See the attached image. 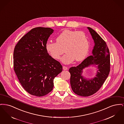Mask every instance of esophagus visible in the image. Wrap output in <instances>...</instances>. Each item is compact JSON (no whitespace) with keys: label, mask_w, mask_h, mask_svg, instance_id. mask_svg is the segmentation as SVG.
<instances>
[{"label":"esophagus","mask_w":124,"mask_h":124,"mask_svg":"<svg viewBox=\"0 0 124 124\" xmlns=\"http://www.w3.org/2000/svg\"><path fill=\"white\" fill-rule=\"evenodd\" d=\"M63 69L64 70H67L68 69V68L66 66H63Z\"/></svg>","instance_id":"obj_1"}]
</instances>
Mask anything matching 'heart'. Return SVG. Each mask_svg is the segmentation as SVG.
I'll list each match as a JSON object with an SVG mask.
<instances>
[{
    "label": "heart",
    "instance_id": "b5f03b06",
    "mask_svg": "<svg viewBox=\"0 0 124 124\" xmlns=\"http://www.w3.org/2000/svg\"><path fill=\"white\" fill-rule=\"evenodd\" d=\"M46 48L55 59H59L65 51L66 53L61 60L65 64H69L75 59L79 61L85 59L88 53L89 41L85 32L65 30L58 36L56 42L47 41Z\"/></svg>",
    "mask_w": 124,
    "mask_h": 124
}]
</instances>
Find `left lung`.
<instances>
[{"mask_svg": "<svg viewBox=\"0 0 124 124\" xmlns=\"http://www.w3.org/2000/svg\"><path fill=\"white\" fill-rule=\"evenodd\" d=\"M87 28L94 41L93 55L84 59L76 67H71L70 84L73 92L83 97L92 95L98 92L106 80L110 71V52L106 42L94 30ZM91 64L98 65L96 77L87 80L82 75V69Z\"/></svg>", "mask_w": 124, "mask_h": 124, "instance_id": "8db88e82", "label": "left lung"}]
</instances>
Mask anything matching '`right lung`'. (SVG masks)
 <instances>
[{
    "instance_id": "add662e5",
    "label": "right lung",
    "mask_w": 124,
    "mask_h": 124,
    "mask_svg": "<svg viewBox=\"0 0 124 124\" xmlns=\"http://www.w3.org/2000/svg\"><path fill=\"white\" fill-rule=\"evenodd\" d=\"M53 29L33 28L18 42L13 52L14 70L24 89L41 97L53 89V79L62 66L47 53L46 45Z\"/></svg>"
}]
</instances>
